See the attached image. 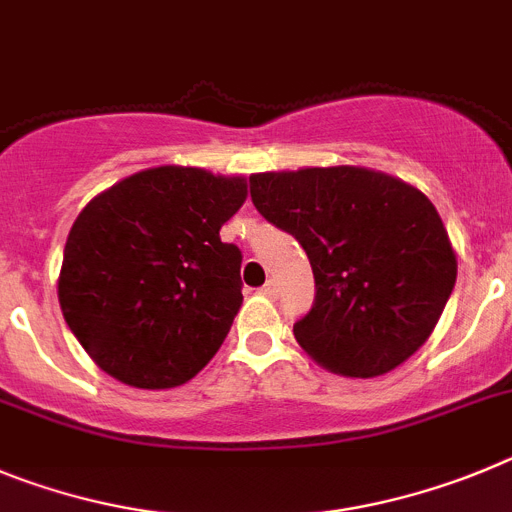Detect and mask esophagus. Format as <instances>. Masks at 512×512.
<instances>
[{"instance_id":"obj_1","label":"esophagus","mask_w":512,"mask_h":512,"mask_svg":"<svg viewBox=\"0 0 512 512\" xmlns=\"http://www.w3.org/2000/svg\"><path fill=\"white\" fill-rule=\"evenodd\" d=\"M262 293H265L267 298H275V293H278V288H275V280H267V283L262 285Z\"/></svg>"}]
</instances>
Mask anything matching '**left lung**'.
Returning a JSON list of instances; mask_svg holds the SVG:
<instances>
[{
    "mask_svg": "<svg viewBox=\"0 0 512 512\" xmlns=\"http://www.w3.org/2000/svg\"><path fill=\"white\" fill-rule=\"evenodd\" d=\"M250 196L311 262L316 298L293 334L321 367L377 377L426 342L457 283V257L418 188L339 165L257 173Z\"/></svg>",
    "mask_w": 512,
    "mask_h": 512,
    "instance_id": "left-lung-1",
    "label": "left lung"
}]
</instances>
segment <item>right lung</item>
Returning <instances> with one entry per match:
<instances>
[{
	"label": "right lung",
	"mask_w": 512,
	"mask_h": 512,
	"mask_svg": "<svg viewBox=\"0 0 512 512\" xmlns=\"http://www.w3.org/2000/svg\"><path fill=\"white\" fill-rule=\"evenodd\" d=\"M245 178L163 165L89 201L63 250V319L96 365L132 388L191 380L242 306V252L219 229Z\"/></svg>",
	"instance_id": "add662e5"
}]
</instances>
